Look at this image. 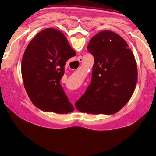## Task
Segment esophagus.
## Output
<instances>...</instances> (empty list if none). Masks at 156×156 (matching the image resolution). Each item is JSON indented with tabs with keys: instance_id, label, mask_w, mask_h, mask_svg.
Wrapping results in <instances>:
<instances>
[{
	"instance_id": "34e87169",
	"label": "esophagus",
	"mask_w": 156,
	"mask_h": 156,
	"mask_svg": "<svg viewBox=\"0 0 156 156\" xmlns=\"http://www.w3.org/2000/svg\"><path fill=\"white\" fill-rule=\"evenodd\" d=\"M77 60H78V61L79 62H83V58H82L81 56H79L78 58V59H77Z\"/></svg>"
}]
</instances>
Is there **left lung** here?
Returning a JSON list of instances; mask_svg holds the SVG:
<instances>
[{
	"instance_id": "left-lung-1",
	"label": "left lung",
	"mask_w": 156,
	"mask_h": 156,
	"mask_svg": "<svg viewBox=\"0 0 156 156\" xmlns=\"http://www.w3.org/2000/svg\"><path fill=\"white\" fill-rule=\"evenodd\" d=\"M87 50L94 57L91 82L76 108L91 114H113L127 103L136 89L135 57L126 42L112 31L96 34Z\"/></svg>"
}]
</instances>
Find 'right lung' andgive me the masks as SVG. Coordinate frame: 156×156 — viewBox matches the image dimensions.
Instances as JSON below:
<instances>
[{"mask_svg":"<svg viewBox=\"0 0 156 156\" xmlns=\"http://www.w3.org/2000/svg\"><path fill=\"white\" fill-rule=\"evenodd\" d=\"M75 56L65 36L54 28L42 30L29 43L21 73L26 92L36 107L60 114L74 110L60 82L66 62Z\"/></svg>","mask_w":156,"mask_h":156,"instance_id":"add662e5","label":"right lung"}]
</instances>
